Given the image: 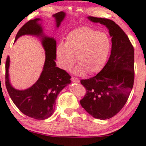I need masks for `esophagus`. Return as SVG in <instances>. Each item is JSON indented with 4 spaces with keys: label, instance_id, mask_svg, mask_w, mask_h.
<instances>
[{
    "label": "esophagus",
    "instance_id": "esophagus-1",
    "mask_svg": "<svg viewBox=\"0 0 146 146\" xmlns=\"http://www.w3.org/2000/svg\"><path fill=\"white\" fill-rule=\"evenodd\" d=\"M71 80L74 83H80V82L78 78H74V77H72Z\"/></svg>",
    "mask_w": 146,
    "mask_h": 146
}]
</instances>
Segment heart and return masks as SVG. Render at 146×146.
<instances>
[{"mask_svg": "<svg viewBox=\"0 0 146 146\" xmlns=\"http://www.w3.org/2000/svg\"><path fill=\"white\" fill-rule=\"evenodd\" d=\"M111 43L107 34L88 27L74 29L68 34L65 43L60 42L56 48L58 64L69 71L76 60L74 70L77 75L100 72L110 52Z\"/></svg>", "mask_w": 146, "mask_h": 146, "instance_id": "1", "label": "heart"}]
</instances>
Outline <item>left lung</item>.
<instances>
[{
    "instance_id": "obj_1",
    "label": "left lung",
    "mask_w": 146,
    "mask_h": 146,
    "mask_svg": "<svg viewBox=\"0 0 146 146\" xmlns=\"http://www.w3.org/2000/svg\"><path fill=\"white\" fill-rule=\"evenodd\" d=\"M105 26L111 38V50L103 69L80 82L87 90L80 104L94 118L109 119L116 115L128 99L134 80V50L127 36L111 20L88 17Z\"/></svg>"
}]
</instances>
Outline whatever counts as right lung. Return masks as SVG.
I'll return each mask as SVG.
<instances>
[{
    "label": "right lung",
    "mask_w": 146,
    "mask_h": 146,
    "mask_svg": "<svg viewBox=\"0 0 146 146\" xmlns=\"http://www.w3.org/2000/svg\"><path fill=\"white\" fill-rule=\"evenodd\" d=\"M65 17L66 13L63 11L52 15L56 29H58ZM40 21L42 20L37 18L26 23L18 32L15 40L16 42L24 35L35 36L40 40L45 51V62L39 78L29 88H15L10 82V58L8 56L6 61L5 83L10 97L21 112L32 118L43 120L53 114L58 95L71 83V76L65 70L56 67V42L54 37L45 35Z\"/></svg>",
    "instance_id": "1"
}]
</instances>
